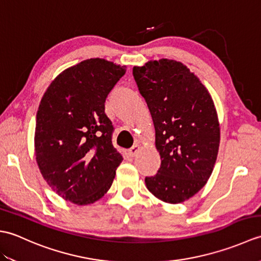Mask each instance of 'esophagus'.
<instances>
[{"instance_id": "1", "label": "esophagus", "mask_w": 261, "mask_h": 261, "mask_svg": "<svg viewBox=\"0 0 261 261\" xmlns=\"http://www.w3.org/2000/svg\"><path fill=\"white\" fill-rule=\"evenodd\" d=\"M140 151V146L139 145H135L132 148L129 149V156L130 157H135L136 154Z\"/></svg>"}]
</instances>
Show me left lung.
<instances>
[{
  "instance_id": "8db88e82",
  "label": "left lung",
  "mask_w": 261,
  "mask_h": 261,
  "mask_svg": "<svg viewBox=\"0 0 261 261\" xmlns=\"http://www.w3.org/2000/svg\"><path fill=\"white\" fill-rule=\"evenodd\" d=\"M132 73L151 113L162 159L146 186L166 203H181L206 184L218 157L220 124L212 97L175 60L149 62Z\"/></svg>"
}]
</instances>
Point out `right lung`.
I'll use <instances>...</instances> for the list:
<instances>
[{
	"instance_id": "add662e5",
	"label": "right lung",
	"mask_w": 261,
	"mask_h": 261,
	"mask_svg": "<svg viewBox=\"0 0 261 261\" xmlns=\"http://www.w3.org/2000/svg\"><path fill=\"white\" fill-rule=\"evenodd\" d=\"M124 66L93 58L66 69L43 94L36 121L35 151L47 184L66 201L96 202L123 160L112 145L105 99Z\"/></svg>"
}]
</instances>
